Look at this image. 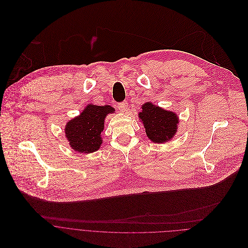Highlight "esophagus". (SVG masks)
Instances as JSON below:
<instances>
[{
	"instance_id": "1",
	"label": "esophagus",
	"mask_w": 248,
	"mask_h": 248,
	"mask_svg": "<svg viewBox=\"0 0 248 248\" xmlns=\"http://www.w3.org/2000/svg\"><path fill=\"white\" fill-rule=\"evenodd\" d=\"M117 108H118L120 111H122V112L126 111V110H127V108H128V104H127V102L119 103V104L117 105Z\"/></svg>"
}]
</instances>
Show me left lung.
I'll return each mask as SVG.
<instances>
[{
	"label": "left lung",
	"instance_id": "1",
	"mask_svg": "<svg viewBox=\"0 0 248 248\" xmlns=\"http://www.w3.org/2000/svg\"><path fill=\"white\" fill-rule=\"evenodd\" d=\"M141 108L139 117L142 121L148 139L161 143L173 138L179 123L175 113L155 107L152 103H145Z\"/></svg>",
	"mask_w": 248,
	"mask_h": 248
}]
</instances>
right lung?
<instances>
[{
  "label": "right lung",
  "instance_id": "1",
  "mask_svg": "<svg viewBox=\"0 0 248 248\" xmlns=\"http://www.w3.org/2000/svg\"><path fill=\"white\" fill-rule=\"evenodd\" d=\"M114 110L110 106L89 105L78 117L69 121L65 126V134L73 150L83 154L97 151L103 143L101 133L105 127V118Z\"/></svg>",
  "mask_w": 248,
  "mask_h": 248
}]
</instances>
